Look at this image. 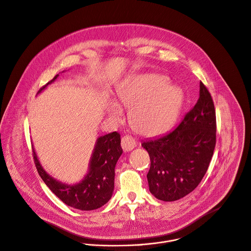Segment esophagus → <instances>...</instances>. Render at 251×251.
Masks as SVG:
<instances>
[{
    "label": "esophagus",
    "instance_id": "obj_1",
    "mask_svg": "<svg viewBox=\"0 0 251 251\" xmlns=\"http://www.w3.org/2000/svg\"><path fill=\"white\" fill-rule=\"evenodd\" d=\"M121 147L124 151H132L136 147V141L133 137L126 135L121 139Z\"/></svg>",
    "mask_w": 251,
    "mask_h": 251
}]
</instances>
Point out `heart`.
<instances>
[{
	"label": "heart",
	"instance_id": "1",
	"mask_svg": "<svg viewBox=\"0 0 251 251\" xmlns=\"http://www.w3.org/2000/svg\"><path fill=\"white\" fill-rule=\"evenodd\" d=\"M116 99L130 108V123L137 132L155 136L174 124L182 105L183 93L178 87L169 85L166 76L146 74L129 77L118 89ZM106 110L115 120L122 116L116 103H109Z\"/></svg>",
	"mask_w": 251,
	"mask_h": 251
}]
</instances>
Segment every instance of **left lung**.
I'll return each mask as SVG.
<instances>
[{
  "label": "left lung",
  "instance_id": "1",
  "mask_svg": "<svg viewBox=\"0 0 251 251\" xmlns=\"http://www.w3.org/2000/svg\"><path fill=\"white\" fill-rule=\"evenodd\" d=\"M216 144L214 103L200 82V97L170 133L142 147L151 157L148 181L151 194L166 201L192 192L205 175Z\"/></svg>",
  "mask_w": 251,
  "mask_h": 251
}]
</instances>
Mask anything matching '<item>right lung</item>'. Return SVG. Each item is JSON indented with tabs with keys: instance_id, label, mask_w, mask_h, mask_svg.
<instances>
[{
	"instance_id": "1",
	"label": "right lung",
	"mask_w": 251,
	"mask_h": 251,
	"mask_svg": "<svg viewBox=\"0 0 251 251\" xmlns=\"http://www.w3.org/2000/svg\"><path fill=\"white\" fill-rule=\"evenodd\" d=\"M57 76L58 75L43 86L38 94ZM120 142V135L117 132L100 137L92 154L89 173L82 181L75 185L64 184L51 177L41 166L34 150L33 156L40 176L60 200L80 210H92L99 208L111 198L114 188V169L122 154Z\"/></svg>"
}]
</instances>
